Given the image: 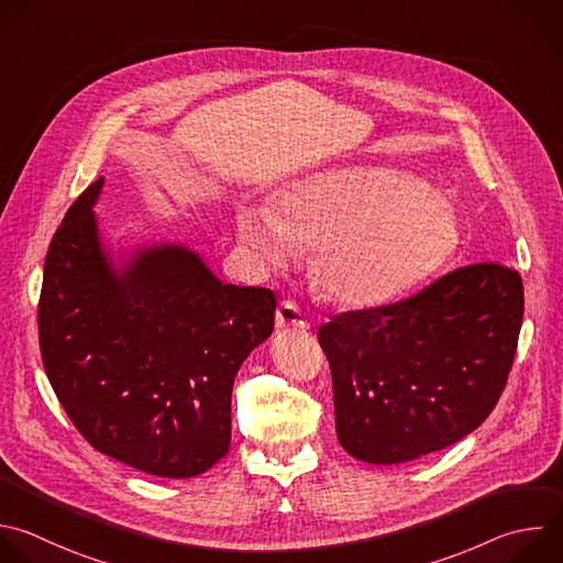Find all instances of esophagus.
<instances>
[{"mask_svg": "<svg viewBox=\"0 0 563 563\" xmlns=\"http://www.w3.org/2000/svg\"><path fill=\"white\" fill-rule=\"evenodd\" d=\"M276 327L278 329H309V320L300 311V307L294 300L280 302L276 311Z\"/></svg>", "mask_w": 563, "mask_h": 563, "instance_id": "34e87169", "label": "esophagus"}]
</instances>
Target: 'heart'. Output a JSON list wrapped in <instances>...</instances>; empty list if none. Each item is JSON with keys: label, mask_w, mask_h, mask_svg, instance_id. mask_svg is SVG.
Wrapping results in <instances>:
<instances>
[{"label": "heart", "mask_w": 563, "mask_h": 563, "mask_svg": "<svg viewBox=\"0 0 563 563\" xmlns=\"http://www.w3.org/2000/svg\"><path fill=\"white\" fill-rule=\"evenodd\" d=\"M236 230L261 265H287L318 245L316 280L346 309H368L411 289L455 252L457 212L416 174L355 165L309 174L280 195V217L239 210Z\"/></svg>", "instance_id": "heart-1"}]
</instances>
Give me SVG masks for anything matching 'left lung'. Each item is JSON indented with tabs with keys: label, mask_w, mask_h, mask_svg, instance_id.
<instances>
[{
	"label": "left lung",
	"mask_w": 563,
	"mask_h": 563,
	"mask_svg": "<svg viewBox=\"0 0 563 563\" xmlns=\"http://www.w3.org/2000/svg\"><path fill=\"white\" fill-rule=\"evenodd\" d=\"M521 318L519 274L479 263L322 324L340 446L360 462L402 464L475 431L504 391Z\"/></svg>",
	"instance_id": "left-lung-1"
}]
</instances>
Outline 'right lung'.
I'll return each instance as SVG.
<instances>
[{
	"label": "right lung",
	"instance_id": "obj_1",
	"mask_svg": "<svg viewBox=\"0 0 563 563\" xmlns=\"http://www.w3.org/2000/svg\"><path fill=\"white\" fill-rule=\"evenodd\" d=\"M103 176L66 212L40 298L46 376L103 455L183 479L230 451L232 387L274 331L276 296L225 285L183 243H117L95 206Z\"/></svg>",
	"mask_w": 563,
	"mask_h": 563
}]
</instances>
